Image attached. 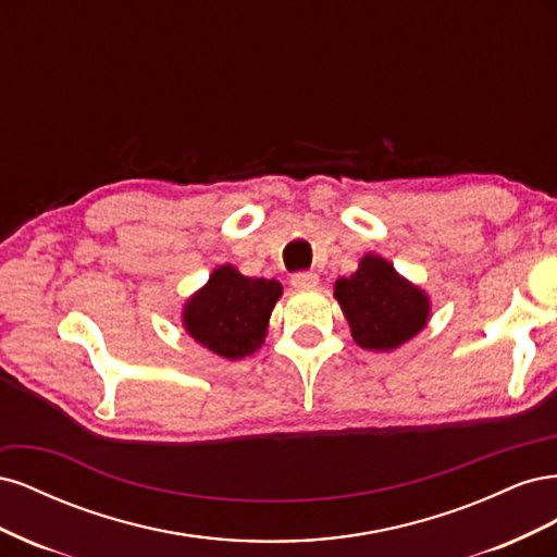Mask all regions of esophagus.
I'll use <instances>...</instances> for the list:
<instances>
[{"label":"esophagus","mask_w":557,"mask_h":557,"mask_svg":"<svg viewBox=\"0 0 557 557\" xmlns=\"http://www.w3.org/2000/svg\"><path fill=\"white\" fill-rule=\"evenodd\" d=\"M290 283L295 285V288H313V285H318V274L315 272H295Z\"/></svg>","instance_id":"1"}]
</instances>
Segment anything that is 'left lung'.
I'll return each mask as SVG.
<instances>
[{
  "label": "left lung",
  "instance_id": "1",
  "mask_svg": "<svg viewBox=\"0 0 557 557\" xmlns=\"http://www.w3.org/2000/svg\"><path fill=\"white\" fill-rule=\"evenodd\" d=\"M334 297L350 325L358 346L393 350L407 344L428 325L430 299L381 256L360 260L356 274L334 283Z\"/></svg>",
  "mask_w": 557,
  "mask_h": 557
}]
</instances>
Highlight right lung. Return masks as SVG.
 Wrapping results in <instances>:
<instances>
[{
	"instance_id": "add662e5",
	"label": "right lung",
	"mask_w": 557,
	"mask_h": 557,
	"mask_svg": "<svg viewBox=\"0 0 557 557\" xmlns=\"http://www.w3.org/2000/svg\"><path fill=\"white\" fill-rule=\"evenodd\" d=\"M283 288L278 281L248 278L232 264L218 267L183 309V327L215 356L239 360L256 352Z\"/></svg>"
}]
</instances>
